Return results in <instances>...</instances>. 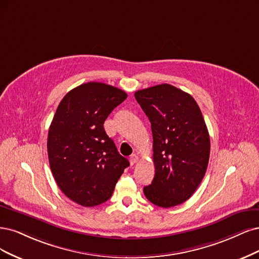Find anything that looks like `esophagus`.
<instances>
[{
    "mask_svg": "<svg viewBox=\"0 0 259 259\" xmlns=\"http://www.w3.org/2000/svg\"><path fill=\"white\" fill-rule=\"evenodd\" d=\"M138 160H139V157H138V155L133 154V155H131V156H130V163H131V165H133L135 163H137V162H138Z\"/></svg>",
    "mask_w": 259,
    "mask_h": 259,
    "instance_id": "esophagus-1",
    "label": "esophagus"
}]
</instances>
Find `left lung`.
Masks as SVG:
<instances>
[{
	"label": "left lung",
	"mask_w": 259,
	"mask_h": 259,
	"mask_svg": "<svg viewBox=\"0 0 259 259\" xmlns=\"http://www.w3.org/2000/svg\"><path fill=\"white\" fill-rule=\"evenodd\" d=\"M151 121L155 177L145 197L171 207L188 200L204 178L210 137L201 111L189 94L161 84L135 94Z\"/></svg>",
	"instance_id": "obj_1"
}]
</instances>
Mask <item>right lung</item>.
<instances>
[{
    "instance_id": "1",
    "label": "right lung",
    "mask_w": 259,
    "mask_h": 259,
    "mask_svg": "<svg viewBox=\"0 0 259 259\" xmlns=\"http://www.w3.org/2000/svg\"><path fill=\"white\" fill-rule=\"evenodd\" d=\"M126 98L121 89L90 81L69 91L58 105L48 131L49 165L62 193L77 204L107 201L129 165L103 127Z\"/></svg>"
}]
</instances>
